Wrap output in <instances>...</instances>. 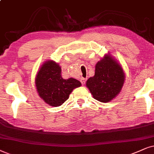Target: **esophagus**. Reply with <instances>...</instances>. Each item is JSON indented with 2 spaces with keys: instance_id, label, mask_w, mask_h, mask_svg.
Wrapping results in <instances>:
<instances>
[{
  "instance_id": "1",
  "label": "esophagus",
  "mask_w": 154,
  "mask_h": 154,
  "mask_svg": "<svg viewBox=\"0 0 154 154\" xmlns=\"http://www.w3.org/2000/svg\"><path fill=\"white\" fill-rule=\"evenodd\" d=\"M86 80H87V78H84V77H82L80 81H81V83L82 84V85H84L85 84V82H86Z\"/></svg>"
}]
</instances>
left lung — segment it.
<instances>
[{
	"instance_id": "obj_1",
	"label": "left lung",
	"mask_w": 154,
	"mask_h": 154,
	"mask_svg": "<svg viewBox=\"0 0 154 154\" xmlns=\"http://www.w3.org/2000/svg\"><path fill=\"white\" fill-rule=\"evenodd\" d=\"M124 79L122 66L110 54H105L96 64L94 76L87 79L86 86L95 100L109 102L119 94Z\"/></svg>"
}]
</instances>
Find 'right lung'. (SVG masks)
I'll list each match as a JSON object with an SVG mask.
<instances>
[{"label": "right lung", "mask_w": 154, "mask_h": 154, "mask_svg": "<svg viewBox=\"0 0 154 154\" xmlns=\"http://www.w3.org/2000/svg\"><path fill=\"white\" fill-rule=\"evenodd\" d=\"M61 67L52 60L41 65L35 77V86L39 96L48 104L60 106L69 99L74 89L81 86L77 79H65L61 75Z\"/></svg>", "instance_id": "1"}]
</instances>
